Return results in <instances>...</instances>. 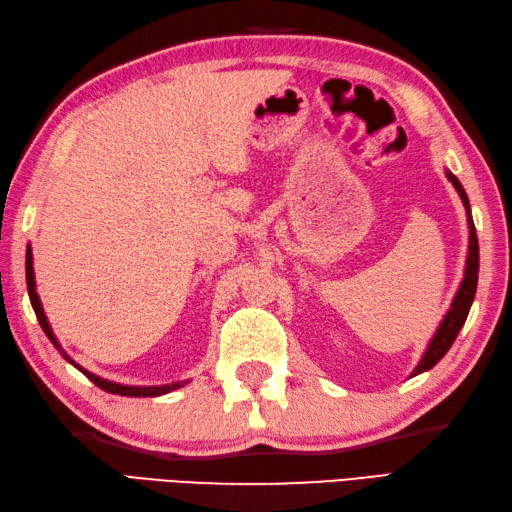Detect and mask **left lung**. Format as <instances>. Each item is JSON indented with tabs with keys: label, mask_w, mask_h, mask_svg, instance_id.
Masks as SVG:
<instances>
[{
	"label": "left lung",
	"mask_w": 512,
	"mask_h": 512,
	"mask_svg": "<svg viewBox=\"0 0 512 512\" xmlns=\"http://www.w3.org/2000/svg\"><path fill=\"white\" fill-rule=\"evenodd\" d=\"M448 178L452 185H455V189L459 191L461 200H464V207L468 209V227H470V247H468V265H466V276L464 281H461V287L459 292L455 296V301H452V307L448 310L446 318H443L439 330L435 334V339L430 341L426 354H423V359L419 361L417 368H414V374H421L430 370L432 365H437L443 354H446L450 350V345L455 343L457 334L461 327H464L466 318H468V312H470V305L472 301H475V292H477V276H479V243H477V231H475V223H472V216H470V202H468V196L464 187H461V182L452 176V173L448 171ZM412 374V376H414Z\"/></svg>",
	"instance_id": "left-lung-1"
}]
</instances>
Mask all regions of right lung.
<instances>
[{
	"mask_svg": "<svg viewBox=\"0 0 512 512\" xmlns=\"http://www.w3.org/2000/svg\"><path fill=\"white\" fill-rule=\"evenodd\" d=\"M26 285H28V296H31L33 310H35V314H37V321H40L44 334L48 336V339H51V343H53L55 347H60V343H57V339H55V334L51 332V325H48V321H46V314H44V310H42L40 296H37V292H35V276H33V254H31V247H28V252H26ZM64 356H66V354H64ZM66 361H71L69 356H66ZM71 363H73V361H71ZM73 365H75V363H73ZM75 368L82 370L80 365H75ZM82 372H84L86 376H89V379H91L95 385H98V388H102L104 392L122 394V397H160V394H167V392L176 390V388H182V385H185V383H171V385H158V388H133V385H120V383L104 381V379H100V376H95V374L86 372V370H82Z\"/></svg>",
	"mask_w": 512,
	"mask_h": 512,
	"instance_id": "add662e5",
	"label": "right lung"
}]
</instances>
